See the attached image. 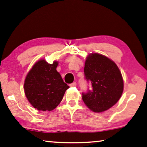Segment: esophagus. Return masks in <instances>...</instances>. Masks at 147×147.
<instances>
[{"label": "esophagus", "mask_w": 147, "mask_h": 147, "mask_svg": "<svg viewBox=\"0 0 147 147\" xmlns=\"http://www.w3.org/2000/svg\"><path fill=\"white\" fill-rule=\"evenodd\" d=\"M70 86H76V83L74 82H73L72 84H69Z\"/></svg>", "instance_id": "esophagus-1"}]
</instances>
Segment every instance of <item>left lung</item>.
<instances>
[{"label": "left lung", "instance_id": "1", "mask_svg": "<svg viewBox=\"0 0 147 147\" xmlns=\"http://www.w3.org/2000/svg\"><path fill=\"white\" fill-rule=\"evenodd\" d=\"M84 65L86 79L92 90L82 94V100L90 110L101 113L118 102L123 91V80L114 61L102 54H88Z\"/></svg>", "mask_w": 147, "mask_h": 147}]
</instances>
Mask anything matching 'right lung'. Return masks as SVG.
<instances>
[{
  "label": "right lung",
  "mask_w": 147,
  "mask_h": 147,
  "mask_svg": "<svg viewBox=\"0 0 147 147\" xmlns=\"http://www.w3.org/2000/svg\"><path fill=\"white\" fill-rule=\"evenodd\" d=\"M59 62L40 59L26 76L24 90L29 102L39 111H50L58 106L69 86L57 71Z\"/></svg>",
  "instance_id": "1"
}]
</instances>
